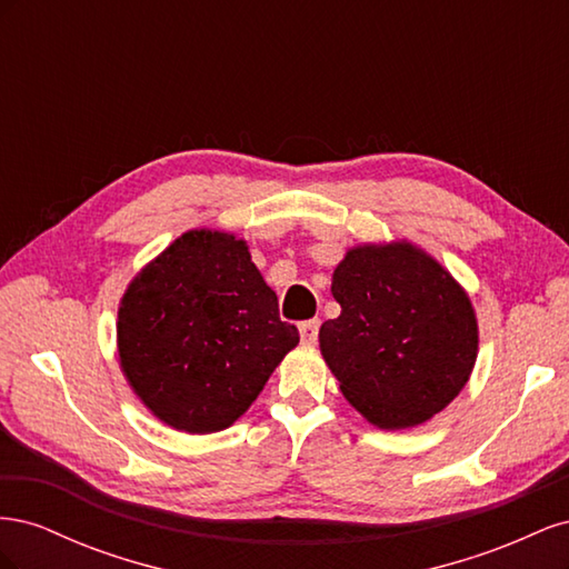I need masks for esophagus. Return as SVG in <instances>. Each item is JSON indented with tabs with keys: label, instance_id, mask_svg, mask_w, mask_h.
<instances>
[{
	"label": "esophagus",
	"instance_id": "34e87169",
	"mask_svg": "<svg viewBox=\"0 0 569 569\" xmlns=\"http://www.w3.org/2000/svg\"><path fill=\"white\" fill-rule=\"evenodd\" d=\"M318 330H320V320H306L299 325L301 341L303 343H316L318 341Z\"/></svg>",
	"mask_w": 569,
	"mask_h": 569
}]
</instances>
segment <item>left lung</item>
I'll return each instance as SVG.
<instances>
[{
	"label": "left lung",
	"instance_id": "1",
	"mask_svg": "<svg viewBox=\"0 0 569 569\" xmlns=\"http://www.w3.org/2000/svg\"><path fill=\"white\" fill-rule=\"evenodd\" d=\"M341 306L320 351L341 393L380 429L427 422L468 385L477 360L470 297L410 242L353 247L332 274Z\"/></svg>",
	"mask_w": 569,
	"mask_h": 569
}]
</instances>
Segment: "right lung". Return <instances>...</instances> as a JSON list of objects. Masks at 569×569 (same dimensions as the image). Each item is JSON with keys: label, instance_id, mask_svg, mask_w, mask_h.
Wrapping results in <instances>:
<instances>
[{"label": "right lung", "instance_id": "obj_1", "mask_svg": "<svg viewBox=\"0 0 569 569\" xmlns=\"http://www.w3.org/2000/svg\"><path fill=\"white\" fill-rule=\"evenodd\" d=\"M116 332L132 391L187 435L242 418L299 343L244 239L218 230L184 232L137 272Z\"/></svg>", "mask_w": 569, "mask_h": 569}]
</instances>
